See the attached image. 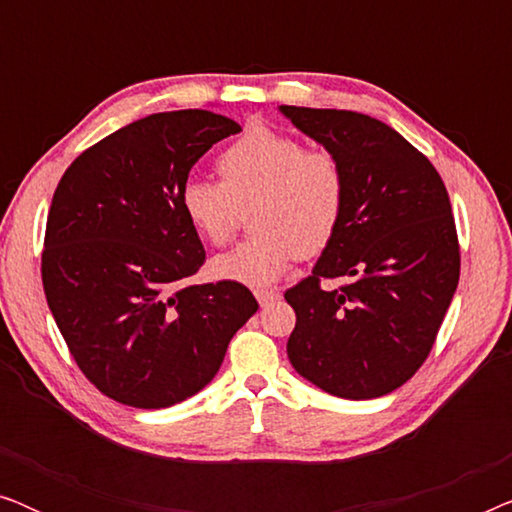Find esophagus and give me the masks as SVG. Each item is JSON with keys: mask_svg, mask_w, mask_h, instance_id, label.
<instances>
[{"mask_svg": "<svg viewBox=\"0 0 512 512\" xmlns=\"http://www.w3.org/2000/svg\"><path fill=\"white\" fill-rule=\"evenodd\" d=\"M254 296L258 300V305L265 307V305H270V303H275V300H279L282 293H279L277 289H256Z\"/></svg>", "mask_w": 512, "mask_h": 512, "instance_id": "1", "label": "esophagus"}]
</instances>
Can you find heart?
<instances>
[{
  "label": "heart",
  "mask_w": 512,
  "mask_h": 512,
  "mask_svg": "<svg viewBox=\"0 0 512 512\" xmlns=\"http://www.w3.org/2000/svg\"><path fill=\"white\" fill-rule=\"evenodd\" d=\"M221 181L191 177L179 188V207L202 240L226 244L237 228V207L256 200L254 237L209 261L216 279L268 286L298 256L324 251L338 233L347 177L328 151H307L300 139L251 125L219 158Z\"/></svg>",
  "instance_id": "1"
}]
</instances>
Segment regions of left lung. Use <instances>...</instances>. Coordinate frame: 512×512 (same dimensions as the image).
I'll use <instances>...</instances> for the list:
<instances>
[{"label": "left lung", "instance_id": "8db88e82", "mask_svg": "<svg viewBox=\"0 0 512 512\" xmlns=\"http://www.w3.org/2000/svg\"><path fill=\"white\" fill-rule=\"evenodd\" d=\"M300 132L340 160L347 202L312 275L284 293L296 310L286 352L319 389L352 401L389 394L429 356L459 284L445 184L387 123L345 109L286 107ZM342 276L340 290L321 278Z\"/></svg>", "mask_w": 512, "mask_h": 512}]
</instances>
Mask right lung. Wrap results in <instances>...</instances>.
<instances>
[{
  "mask_svg": "<svg viewBox=\"0 0 512 512\" xmlns=\"http://www.w3.org/2000/svg\"><path fill=\"white\" fill-rule=\"evenodd\" d=\"M242 128L207 109L151 114L83 151L46 221L41 279L83 375L123 405L170 408L205 389L258 310L244 284L188 286L205 249L179 188Z\"/></svg>",
  "mask_w": 512,
  "mask_h": 512,
  "instance_id": "obj_1",
  "label": "right lung"
}]
</instances>
